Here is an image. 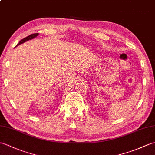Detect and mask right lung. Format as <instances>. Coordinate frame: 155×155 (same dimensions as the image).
Listing matches in <instances>:
<instances>
[{
	"label": "right lung",
	"mask_w": 155,
	"mask_h": 155,
	"mask_svg": "<svg viewBox=\"0 0 155 155\" xmlns=\"http://www.w3.org/2000/svg\"><path fill=\"white\" fill-rule=\"evenodd\" d=\"M38 34H39L38 33H35V34H31V35H28V36H27V37H26V38H24V39H21V40L18 43V44L16 45V46H17V45H19L20 44H23V43L26 42V41H28V40H30V39H32L35 38V37L38 36Z\"/></svg>",
	"instance_id": "obj_1"
}]
</instances>
